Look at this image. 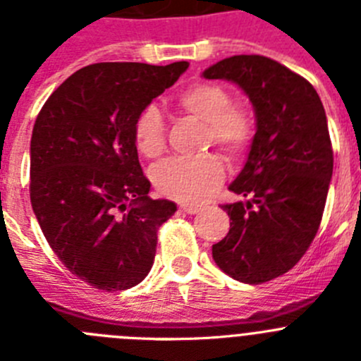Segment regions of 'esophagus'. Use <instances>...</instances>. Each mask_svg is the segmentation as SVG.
<instances>
[{
	"mask_svg": "<svg viewBox=\"0 0 361 361\" xmlns=\"http://www.w3.org/2000/svg\"><path fill=\"white\" fill-rule=\"evenodd\" d=\"M180 209L187 214H197L201 210L200 207H196V204H181Z\"/></svg>",
	"mask_w": 361,
	"mask_h": 361,
	"instance_id": "esophagus-1",
	"label": "esophagus"
}]
</instances>
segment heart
Wrapping results in <instances>:
<instances>
[{"label": "heart", "instance_id": "b5f03b06", "mask_svg": "<svg viewBox=\"0 0 361 361\" xmlns=\"http://www.w3.org/2000/svg\"><path fill=\"white\" fill-rule=\"evenodd\" d=\"M178 108L203 122L207 129L204 145H217L228 157H239L252 142V116L241 106H233L230 93L219 84H192L178 97ZM135 144L147 158H157L164 152L165 124L154 106H147L136 116ZM223 178L225 169L216 154L171 158L152 169L154 187L164 196L181 203H203Z\"/></svg>", "mask_w": 361, "mask_h": 361}]
</instances>
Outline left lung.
Listing matches in <instances>:
<instances>
[{
	"mask_svg": "<svg viewBox=\"0 0 361 361\" xmlns=\"http://www.w3.org/2000/svg\"><path fill=\"white\" fill-rule=\"evenodd\" d=\"M201 77L233 82L252 102L255 135L228 187L248 200L223 204L232 223L212 257L235 281L261 284L293 268L320 226L333 176L326 109L304 77L262 55L226 57Z\"/></svg>",
	"mask_w": 361,
	"mask_h": 361,
	"instance_id": "left-lung-1",
	"label": "left lung"
}]
</instances>
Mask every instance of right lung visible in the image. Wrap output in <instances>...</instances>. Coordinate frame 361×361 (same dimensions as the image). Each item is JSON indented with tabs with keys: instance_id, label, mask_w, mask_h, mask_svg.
I'll use <instances>...</instances> for the list:
<instances>
[{
	"instance_id": "1",
	"label": "right lung",
	"mask_w": 361,
	"mask_h": 361,
	"mask_svg": "<svg viewBox=\"0 0 361 361\" xmlns=\"http://www.w3.org/2000/svg\"><path fill=\"white\" fill-rule=\"evenodd\" d=\"M188 63L80 68L44 102L30 140V201L55 255L99 290L140 284L176 203L151 200L135 120Z\"/></svg>"
}]
</instances>
